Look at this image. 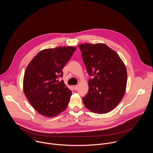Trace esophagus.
<instances>
[{"label":"esophagus","mask_w":153,"mask_h":153,"mask_svg":"<svg viewBox=\"0 0 153 153\" xmlns=\"http://www.w3.org/2000/svg\"><path fill=\"white\" fill-rule=\"evenodd\" d=\"M73 88L75 90H77L78 89V85H74L73 86Z\"/></svg>","instance_id":"esophagus-1"}]
</instances>
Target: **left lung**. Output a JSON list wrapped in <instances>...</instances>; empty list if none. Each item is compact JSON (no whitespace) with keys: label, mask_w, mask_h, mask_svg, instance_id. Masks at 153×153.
Returning a JSON list of instances; mask_svg holds the SVG:
<instances>
[{"label":"left lung","mask_w":153,"mask_h":153,"mask_svg":"<svg viewBox=\"0 0 153 153\" xmlns=\"http://www.w3.org/2000/svg\"><path fill=\"white\" fill-rule=\"evenodd\" d=\"M86 70L93 79L82 98L86 108L94 113L105 114L120 103L126 91L127 71L117 53L104 43L78 45Z\"/></svg>","instance_id":"obj_1"}]
</instances>
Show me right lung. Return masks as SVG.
Returning <instances> with one entry per match:
<instances>
[{"mask_svg":"<svg viewBox=\"0 0 153 153\" xmlns=\"http://www.w3.org/2000/svg\"><path fill=\"white\" fill-rule=\"evenodd\" d=\"M76 50L74 47L43 50L27 66L23 81L24 94L41 115L54 117L67 108L72 92L59 78Z\"/></svg>","mask_w":153,"mask_h":153,"instance_id":"add662e5","label":"right lung"}]
</instances>
